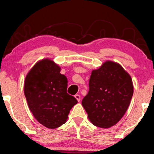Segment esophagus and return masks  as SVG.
I'll return each mask as SVG.
<instances>
[{
	"instance_id": "34e87169",
	"label": "esophagus",
	"mask_w": 154,
	"mask_h": 154,
	"mask_svg": "<svg viewBox=\"0 0 154 154\" xmlns=\"http://www.w3.org/2000/svg\"><path fill=\"white\" fill-rule=\"evenodd\" d=\"M75 98L77 99L78 102H80V101H81V96L79 94H75Z\"/></svg>"
}]
</instances>
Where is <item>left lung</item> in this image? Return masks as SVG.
Instances as JSON below:
<instances>
[{
	"label": "left lung",
	"instance_id": "8db88e82",
	"mask_svg": "<svg viewBox=\"0 0 154 154\" xmlns=\"http://www.w3.org/2000/svg\"><path fill=\"white\" fill-rule=\"evenodd\" d=\"M133 84L129 73L119 63L106 60L93 70L89 91L82 105L91 123L109 128L121 120L130 105Z\"/></svg>",
	"mask_w": 154,
	"mask_h": 154
}]
</instances>
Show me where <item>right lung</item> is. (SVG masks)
I'll return each mask as SVG.
<instances>
[{"label":"right lung","mask_w":154,"mask_h":154,"mask_svg":"<svg viewBox=\"0 0 154 154\" xmlns=\"http://www.w3.org/2000/svg\"><path fill=\"white\" fill-rule=\"evenodd\" d=\"M52 60L38 61L27 73L24 95L34 118L45 127L55 129L66 123L78 101L67 93L68 79Z\"/></svg>","instance_id":"obj_1"}]
</instances>
